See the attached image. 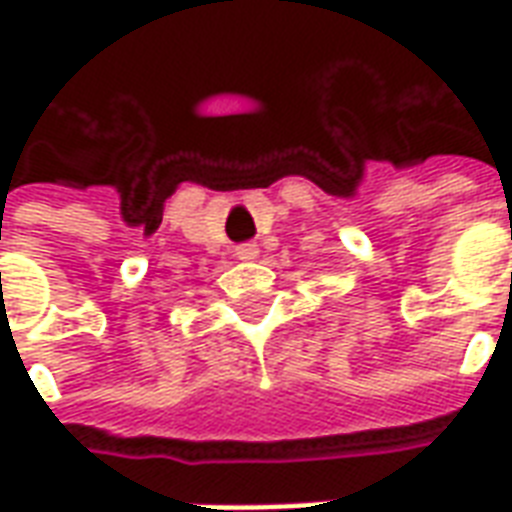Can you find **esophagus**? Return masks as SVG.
<instances>
[{
	"label": "esophagus",
	"mask_w": 512,
	"mask_h": 512,
	"mask_svg": "<svg viewBox=\"0 0 512 512\" xmlns=\"http://www.w3.org/2000/svg\"><path fill=\"white\" fill-rule=\"evenodd\" d=\"M257 244H241V246H235V255L241 257V260H255L257 257Z\"/></svg>",
	"instance_id": "esophagus-1"
}]
</instances>
